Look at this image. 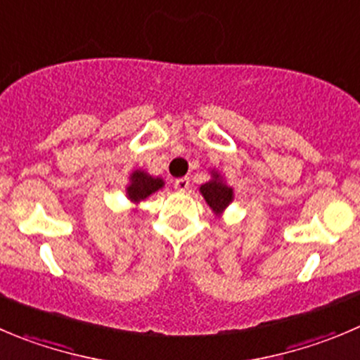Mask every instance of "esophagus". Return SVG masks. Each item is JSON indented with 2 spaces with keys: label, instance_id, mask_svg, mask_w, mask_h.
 <instances>
[{
  "label": "esophagus",
  "instance_id": "obj_1",
  "mask_svg": "<svg viewBox=\"0 0 360 360\" xmlns=\"http://www.w3.org/2000/svg\"><path fill=\"white\" fill-rule=\"evenodd\" d=\"M174 189L180 191V193H186L187 189H189V178H176L173 182Z\"/></svg>",
  "mask_w": 360,
  "mask_h": 360
}]
</instances>
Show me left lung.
Instances as JSON below:
<instances>
[{
	"label": "left lung",
	"mask_w": 360,
	"mask_h": 360,
	"mask_svg": "<svg viewBox=\"0 0 360 360\" xmlns=\"http://www.w3.org/2000/svg\"><path fill=\"white\" fill-rule=\"evenodd\" d=\"M210 176V180L200 187V193L201 196L205 198L208 207L212 208V212H214L217 217H221V215L224 214L226 208L229 207V203L233 201V187H229L228 184H226V180L221 176L219 171L212 169Z\"/></svg>",
	"instance_id": "8db88e82"
}]
</instances>
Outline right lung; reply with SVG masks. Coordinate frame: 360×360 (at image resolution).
I'll return each instance as SVG.
<instances>
[{
	"mask_svg": "<svg viewBox=\"0 0 360 360\" xmlns=\"http://www.w3.org/2000/svg\"><path fill=\"white\" fill-rule=\"evenodd\" d=\"M162 187L164 180L160 176H152V174L143 169H134L131 173V176H129V184L125 187V196L132 205L138 207L141 201H145L146 198L152 196L153 193H157Z\"/></svg>",
	"mask_w": 360,
	"mask_h": 360,
	"instance_id": "right-lung-1",
	"label": "right lung"
}]
</instances>
